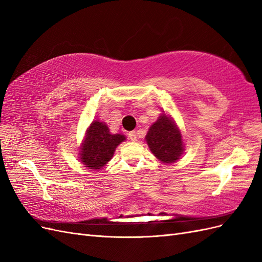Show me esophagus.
<instances>
[{
  "label": "esophagus",
  "mask_w": 262,
  "mask_h": 262,
  "mask_svg": "<svg viewBox=\"0 0 262 262\" xmlns=\"http://www.w3.org/2000/svg\"><path fill=\"white\" fill-rule=\"evenodd\" d=\"M128 136H129V139H130L131 141H133V142H136V141L138 140V138H137V132H136V131L129 132Z\"/></svg>",
  "instance_id": "obj_1"
}]
</instances>
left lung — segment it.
I'll list each match as a JSON object with an SVG mask.
<instances>
[{
    "label": "left lung",
    "instance_id": "left-lung-1",
    "mask_svg": "<svg viewBox=\"0 0 262 262\" xmlns=\"http://www.w3.org/2000/svg\"><path fill=\"white\" fill-rule=\"evenodd\" d=\"M150 152L164 164H172L180 160L185 152L182 134L176 121L169 115L161 114L150 124L145 137Z\"/></svg>",
    "mask_w": 262,
    "mask_h": 262
}]
</instances>
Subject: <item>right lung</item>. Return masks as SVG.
<instances>
[{
    "instance_id": "add662e5",
    "label": "right lung",
    "mask_w": 262,
    "mask_h": 262,
    "mask_svg": "<svg viewBox=\"0 0 262 262\" xmlns=\"http://www.w3.org/2000/svg\"><path fill=\"white\" fill-rule=\"evenodd\" d=\"M125 140L122 133L110 132L105 122L94 120L86 129L78 149V160L87 169L97 171L112 160L117 146Z\"/></svg>"
}]
</instances>
